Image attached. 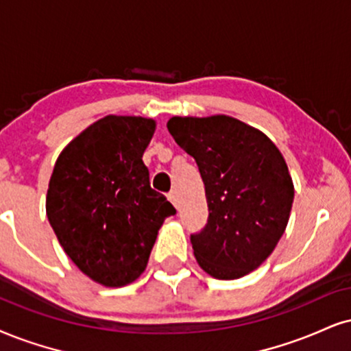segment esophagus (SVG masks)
Returning <instances> with one entry per match:
<instances>
[{
	"mask_svg": "<svg viewBox=\"0 0 351 351\" xmlns=\"http://www.w3.org/2000/svg\"><path fill=\"white\" fill-rule=\"evenodd\" d=\"M169 200L172 202V205H174L176 208H177V206H179V198H177V192H176V190H172V192L169 193Z\"/></svg>",
	"mask_w": 351,
	"mask_h": 351,
	"instance_id": "esophagus-1",
	"label": "esophagus"
}]
</instances>
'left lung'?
I'll return each mask as SVG.
<instances>
[{"instance_id":"8db88e82","label":"left lung","mask_w":351,"mask_h":351,"mask_svg":"<svg viewBox=\"0 0 351 351\" xmlns=\"http://www.w3.org/2000/svg\"><path fill=\"white\" fill-rule=\"evenodd\" d=\"M167 130L205 184L208 223L190 236L198 265L218 280L250 274L274 252L291 213L295 187L283 154L229 115L172 117Z\"/></svg>"}]
</instances>
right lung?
<instances>
[{
  "instance_id": "add662e5",
  "label": "right lung",
  "mask_w": 351,
  "mask_h": 351,
  "mask_svg": "<svg viewBox=\"0 0 351 351\" xmlns=\"http://www.w3.org/2000/svg\"><path fill=\"white\" fill-rule=\"evenodd\" d=\"M154 130L153 119L104 117L64 146L50 177L45 208L60 245L104 287L133 283L164 219L176 215L143 162Z\"/></svg>"
}]
</instances>
